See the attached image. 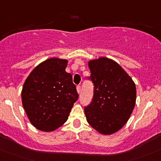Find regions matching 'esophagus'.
Wrapping results in <instances>:
<instances>
[{"label":"esophagus","instance_id":"obj_1","mask_svg":"<svg viewBox=\"0 0 161 161\" xmlns=\"http://www.w3.org/2000/svg\"><path fill=\"white\" fill-rule=\"evenodd\" d=\"M76 90H77V92L80 94V92H81V87H80V85H77L76 86Z\"/></svg>","mask_w":161,"mask_h":161}]
</instances>
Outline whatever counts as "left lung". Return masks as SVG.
Instances as JSON below:
<instances>
[{
	"label": "left lung",
	"mask_w": 161,
	"mask_h": 161,
	"mask_svg": "<svg viewBox=\"0 0 161 161\" xmlns=\"http://www.w3.org/2000/svg\"><path fill=\"white\" fill-rule=\"evenodd\" d=\"M94 85L91 103L85 108L88 123L103 134H112L126 123L136 102V87L118 63L107 58L88 62Z\"/></svg>",
	"instance_id": "obj_1"
}]
</instances>
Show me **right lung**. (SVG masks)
Segmentation results:
<instances>
[{
	"instance_id": "add662e5",
	"label": "right lung",
	"mask_w": 161,
	"mask_h": 161,
	"mask_svg": "<svg viewBox=\"0 0 161 161\" xmlns=\"http://www.w3.org/2000/svg\"><path fill=\"white\" fill-rule=\"evenodd\" d=\"M67 61L50 58L34 69L24 84L22 103L32 125L53 131L65 123L77 100L78 93Z\"/></svg>"
}]
</instances>
